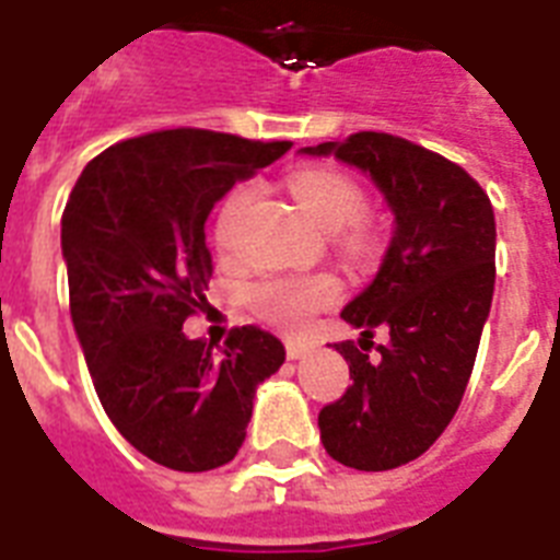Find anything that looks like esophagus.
Listing matches in <instances>:
<instances>
[{
  "label": "esophagus",
  "instance_id": "esophagus-1",
  "mask_svg": "<svg viewBox=\"0 0 560 560\" xmlns=\"http://www.w3.org/2000/svg\"><path fill=\"white\" fill-rule=\"evenodd\" d=\"M308 352H312V343H306V341H285V355L292 358V361H298V358H306Z\"/></svg>",
  "mask_w": 560,
  "mask_h": 560
}]
</instances>
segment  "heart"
<instances>
[{"label":"heart","instance_id":"heart-1","mask_svg":"<svg viewBox=\"0 0 560 560\" xmlns=\"http://www.w3.org/2000/svg\"><path fill=\"white\" fill-rule=\"evenodd\" d=\"M294 199L301 210L326 234H338L343 228L355 225L366 208V199L361 187L350 176H343L341 170L332 167H306L298 170L289 182ZM257 194L254 185H240L231 190L222 210H219V243H225L228 231L236 222V217L248 208V202ZM343 243L352 252H361L370 245V234L361 228H352ZM338 298V283L332 277H275L254 289V306L271 324L285 326V329H303L308 317L317 308L332 303Z\"/></svg>","mask_w":560,"mask_h":560}]
</instances>
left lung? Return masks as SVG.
<instances>
[{
    "mask_svg": "<svg viewBox=\"0 0 560 560\" xmlns=\"http://www.w3.org/2000/svg\"><path fill=\"white\" fill-rule=\"evenodd\" d=\"M361 170L393 213L373 283L343 306L361 329L335 350L352 384L317 416L326 454L358 471L422 457L463 401L494 294V210L459 164L387 132L303 147ZM375 328L392 341L369 355Z\"/></svg>",
    "mask_w": 560,
    "mask_h": 560,
    "instance_id": "obj_1",
    "label": "left lung"
}]
</instances>
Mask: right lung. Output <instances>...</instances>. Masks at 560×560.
I'll use <instances>...</instances> for the list:
<instances>
[{"mask_svg":"<svg viewBox=\"0 0 560 560\" xmlns=\"http://www.w3.org/2000/svg\"><path fill=\"white\" fill-rule=\"evenodd\" d=\"M289 147L208 129L129 138L89 161L62 210L71 324L97 399L132 448L173 471L231 463L257 387L285 361L257 326L213 347L182 324L208 306L213 205Z\"/></svg>","mask_w":560,"mask_h":560,"instance_id":"right-lung-1","label":"right lung"}]
</instances>
